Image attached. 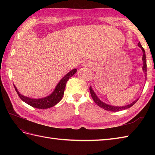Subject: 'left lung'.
Returning <instances> with one entry per match:
<instances>
[{
    "mask_svg": "<svg viewBox=\"0 0 155 155\" xmlns=\"http://www.w3.org/2000/svg\"><path fill=\"white\" fill-rule=\"evenodd\" d=\"M139 47L141 48V49H142L143 51V71L144 72V73H145V76H146V80H147V61H146V54H145V51H144L143 47H142V45H140V42L139 43ZM89 90H90V93H91V97L92 98H93V101H94V103H96L98 106H99L100 107L104 108V110H108V111H113V112H117V111H120V110H124V109H127V108H128L131 107L132 106H133V105L135 104L137 101L139 99H137L136 101H134L133 103H130L128 105H126V106H124V107H114V106H111V105H109V104H107L106 103H104L103 102H102L99 98H98L97 97L96 94L94 93V92L93 91V90L92 89L91 87H90L89 88Z\"/></svg>",
    "mask_w": 155,
    "mask_h": 155,
    "instance_id": "left-lung-1",
    "label": "left lung"
}]
</instances>
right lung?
<instances>
[{
	"label": "right lung",
	"instance_id": "obj_1",
	"mask_svg": "<svg viewBox=\"0 0 155 155\" xmlns=\"http://www.w3.org/2000/svg\"><path fill=\"white\" fill-rule=\"evenodd\" d=\"M76 72H77V69L76 68L69 72L68 73L66 74L61 80V81L59 82L57 86L56 87L54 91H53V93L49 95V96L42 98L34 99V98H31L29 97L23 96V95L19 93L17 88H16L15 85L14 87L15 88V91H16V93H17L18 95V97L21 98V99L22 101H24L25 103L29 104L32 107L37 108H41V109L48 108L52 107H54V105L57 104L61 101L62 97H63L64 88L67 81L69 79V78L72 77V76L76 73Z\"/></svg>",
	"mask_w": 155,
	"mask_h": 155
}]
</instances>
